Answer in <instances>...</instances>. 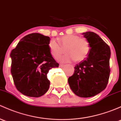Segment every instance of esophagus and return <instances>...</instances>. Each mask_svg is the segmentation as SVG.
I'll list each match as a JSON object with an SVG mask.
<instances>
[{
	"instance_id": "esophagus-1",
	"label": "esophagus",
	"mask_w": 121,
	"mask_h": 121,
	"mask_svg": "<svg viewBox=\"0 0 121 121\" xmlns=\"http://www.w3.org/2000/svg\"><path fill=\"white\" fill-rule=\"evenodd\" d=\"M64 66H65V65H64V64H60V67H61V68H62V67H64Z\"/></svg>"
}]
</instances>
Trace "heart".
Here are the masks:
<instances>
[{"label":"heart","mask_w":121,"mask_h":121,"mask_svg":"<svg viewBox=\"0 0 121 121\" xmlns=\"http://www.w3.org/2000/svg\"><path fill=\"white\" fill-rule=\"evenodd\" d=\"M58 43L55 39H52L48 43L49 50L52 56L56 58L63 53L65 49L66 54L58 58V60L62 62H69L74 60L81 62L85 60L89 55L91 46L87 39L81 38L77 35H65L58 39Z\"/></svg>","instance_id":"b5f03b06"}]
</instances>
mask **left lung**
<instances>
[{
  "label": "left lung",
  "instance_id": "8db88e82",
  "mask_svg": "<svg viewBox=\"0 0 121 121\" xmlns=\"http://www.w3.org/2000/svg\"><path fill=\"white\" fill-rule=\"evenodd\" d=\"M89 40L91 49L85 60L74 67L73 74L68 78V83L72 91L81 97L96 96L106 87L110 77L109 46L93 32L83 33Z\"/></svg>",
  "mask_w": 121,
  "mask_h": 121
}]
</instances>
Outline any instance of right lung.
<instances>
[{
	"instance_id": "right-lung-1",
	"label": "right lung",
	"mask_w": 121,
	"mask_h": 121,
	"mask_svg": "<svg viewBox=\"0 0 121 121\" xmlns=\"http://www.w3.org/2000/svg\"><path fill=\"white\" fill-rule=\"evenodd\" d=\"M50 40L49 36L33 33L22 38L11 50L13 79L17 89L25 96L39 97L49 89L47 74L59 65L49 50Z\"/></svg>"
}]
</instances>
